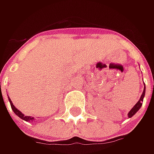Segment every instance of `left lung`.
Wrapping results in <instances>:
<instances>
[{"instance_id":"1","label":"left lung","mask_w":154,"mask_h":154,"mask_svg":"<svg viewBox=\"0 0 154 154\" xmlns=\"http://www.w3.org/2000/svg\"><path fill=\"white\" fill-rule=\"evenodd\" d=\"M145 92H146V87L144 86V90H143V92H142V94H141V96H140V98L139 101L137 102V103H135V105L134 106L133 108L131 109V110L128 112V117H132L138 110L140 109V108L141 107V105H142V102H143V98L145 97Z\"/></svg>"}]
</instances>
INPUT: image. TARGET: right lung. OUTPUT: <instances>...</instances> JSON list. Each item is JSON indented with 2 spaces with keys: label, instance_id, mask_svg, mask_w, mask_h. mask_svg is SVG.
Returning a JSON list of instances; mask_svg holds the SVG:
<instances>
[{
  "label": "right lung",
  "instance_id": "obj_1",
  "mask_svg": "<svg viewBox=\"0 0 154 154\" xmlns=\"http://www.w3.org/2000/svg\"><path fill=\"white\" fill-rule=\"evenodd\" d=\"M8 99H9V102H10V104H11V107H12V109L14 110V112L15 114L18 116L19 117H20L21 119H23V120H25V121H26V122H31L34 120V118H33V117H32V116H25L23 113H22V112H20L19 109H17L14 105V103H12V101H11V99L9 98V97H8Z\"/></svg>",
  "mask_w": 154,
  "mask_h": 154
}]
</instances>
